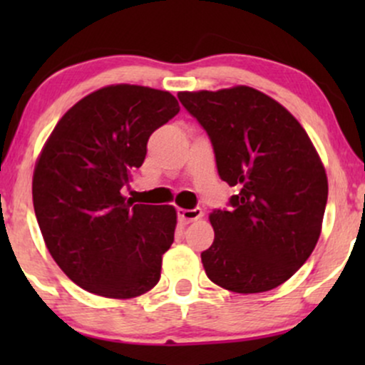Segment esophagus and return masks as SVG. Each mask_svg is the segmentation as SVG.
I'll list each match as a JSON object with an SVG mask.
<instances>
[{"instance_id": "34e87169", "label": "esophagus", "mask_w": 365, "mask_h": 365, "mask_svg": "<svg viewBox=\"0 0 365 365\" xmlns=\"http://www.w3.org/2000/svg\"><path fill=\"white\" fill-rule=\"evenodd\" d=\"M202 209L200 207H195V209H178V217L182 223H192V221L199 220V217H202Z\"/></svg>"}]
</instances>
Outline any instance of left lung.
Segmentation results:
<instances>
[{
  "label": "left lung",
  "mask_w": 365,
  "mask_h": 365,
  "mask_svg": "<svg viewBox=\"0 0 365 365\" xmlns=\"http://www.w3.org/2000/svg\"><path fill=\"white\" fill-rule=\"evenodd\" d=\"M206 130L217 175L238 194L209 216L200 254L212 283L235 293L273 290L307 261L321 235L328 178L311 139L279 103L238 86L178 92Z\"/></svg>",
  "instance_id": "1"
}]
</instances>
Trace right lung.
I'll use <instances>...</instances> for the list:
<instances>
[{"instance_id":"obj_1","label":"right lung","mask_w":365,"mask_h":365,"mask_svg":"<svg viewBox=\"0 0 365 365\" xmlns=\"http://www.w3.org/2000/svg\"><path fill=\"white\" fill-rule=\"evenodd\" d=\"M178 111L166 91L103 87L70 108L46 142L32 178L37 223L49 254L83 290L132 299L161 278L177 211L133 204L121 188L144 163L150 133Z\"/></svg>"}]
</instances>
